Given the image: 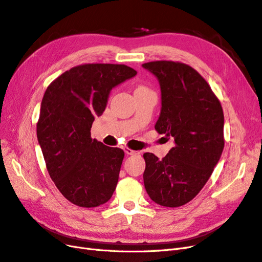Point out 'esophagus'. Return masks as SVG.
<instances>
[{"label": "esophagus", "instance_id": "1", "mask_svg": "<svg viewBox=\"0 0 262 262\" xmlns=\"http://www.w3.org/2000/svg\"><path fill=\"white\" fill-rule=\"evenodd\" d=\"M124 153H125V155H137L136 150H133V149L129 148V147H125L124 148Z\"/></svg>", "mask_w": 262, "mask_h": 262}]
</instances>
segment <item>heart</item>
Masks as SVG:
<instances>
[{
    "label": "heart",
    "mask_w": 262,
    "mask_h": 262,
    "mask_svg": "<svg viewBox=\"0 0 262 262\" xmlns=\"http://www.w3.org/2000/svg\"><path fill=\"white\" fill-rule=\"evenodd\" d=\"M143 89H145V87H143V86H139L137 90H143Z\"/></svg>",
    "instance_id": "1"
}]
</instances>
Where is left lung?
I'll list each match as a JSON object with an SVG mask.
<instances>
[{"label": "left lung", "mask_w": 262, "mask_h": 262, "mask_svg": "<svg viewBox=\"0 0 262 262\" xmlns=\"http://www.w3.org/2000/svg\"><path fill=\"white\" fill-rule=\"evenodd\" d=\"M161 86L162 109L155 130L172 137L175 146L163 160L144 153V186L155 203L181 207L201 191L224 148V114L210 85L185 63L142 64Z\"/></svg>", "instance_id": "left-lung-1"}]
</instances>
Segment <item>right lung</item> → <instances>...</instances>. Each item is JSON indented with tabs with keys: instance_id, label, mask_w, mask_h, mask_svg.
<instances>
[{
	"instance_id": "1",
	"label": "right lung",
	"mask_w": 262,
	"mask_h": 262,
	"mask_svg": "<svg viewBox=\"0 0 262 262\" xmlns=\"http://www.w3.org/2000/svg\"><path fill=\"white\" fill-rule=\"evenodd\" d=\"M136 75L124 64H82L66 71L45 92L39 145L54 185L78 207H98L114 194L124 152L93 140L91 128L104 113L110 91Z\"/></svg>"
}]
</instances>
